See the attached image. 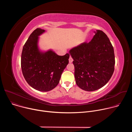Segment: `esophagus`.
I'll list each match as a JSON object with an SVG mask.
<instances>
[{
  "label": "esophagus",
  "mask_w": 132,
  "mask_h": 132,
  "mask_svg": "<svg viewBox=\"0 0 132 132\" xmlns=\"http://www.w3.org/2000/svg\"><path fill=\"white\" fill-rule=\"evenodd\" d=\"M72 61H73V59L71 58V57H70H70L69 59V63H71L72 62Z\"/></svg>",
  "instance_id": "1"
}]
</instances>
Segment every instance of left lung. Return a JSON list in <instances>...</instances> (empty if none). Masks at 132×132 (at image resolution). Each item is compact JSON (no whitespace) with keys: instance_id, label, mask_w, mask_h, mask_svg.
Listing matches in <instances>:
<instances>
[{"instance_id":"1","label":"left lung","mask_w":132,"mask_h":132,"mask_svg":"<svg viewBox=\"0 0 132 132\" xmlns=\"http://www.w3.org/2000/svg\"><path fill=\"white\" fill-rule=\"evenodd\" d=\"M91 41L84 42L69 51L73 60L77 86L87 91L97 90L109 81L114 70V49L102 31H94Z\"/></svg>"}]
</instances>
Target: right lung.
I'll use <instances>...</instances> for the list:
<instances>
[{"mask_svg":"<svg viewBox=\"0 0 132 132\" xmlns=\"http://www.w3.org/2000/svg\"><path fill=\"white\" fill-rule=\"evenodd\" d=\"M45 32L35 29L23 46L21 65L23 76L34 89L46 92L59 84L62 73L69 63V54L59 56L53 50L43 51L39 46V36Z\"/></svg>","mask_w":132,"mask_h":132,"instance_id":"obj_1","label":"right lung"}]
</instances>
